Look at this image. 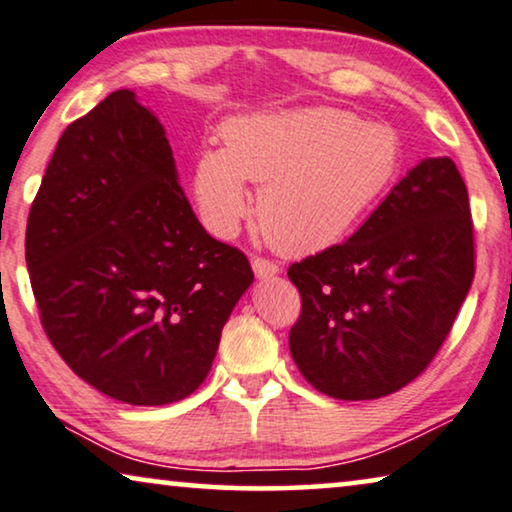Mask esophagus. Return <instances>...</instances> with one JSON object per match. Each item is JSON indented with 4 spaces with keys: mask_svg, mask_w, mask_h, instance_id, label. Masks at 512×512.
Instances as JSON below:
<instances>
[{
    "mask_svg": "<svg viewBox=\"0 0 512 512\" xmlns=\"http://www.w3.org/2000/svg\"><path fill=\"white\" fill-rule=\"evenodd\" d=\"M253 271L259 280H266V278H273L276 273L280 271L278 264H273L271 259H264V257H253Z\"/></svg>",
    "mask_w": 512,
    "mask_h": 512,
    "instance_id": "1",
    "label": "esophagus"
}]
</instances>
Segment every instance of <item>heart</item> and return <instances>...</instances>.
Masks as SVG:
<instances>
[{
	"label": "heart",
	"instance_id": "b5f03b06",
	"mask_svg": "<svg viewBox=\"0 0 512 512\" xmlns=\"http://www.w3.org/2000/svg\"><path fill=\"white\" fill-rule=\"evenodd\" d=\"M223 149L195 160L193 193L209 230L230 239L250 213L273 246L317 253L349 232L395 177L400 144L391 128L338 108L259 112L227 121Z\"/></svg>",
	"mask_w": 512,
	"mask_h": 512
}]
</instances>
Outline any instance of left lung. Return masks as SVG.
<instances>
[{"label": "left lung", "mask_w": 512, "mask_h": 512, "mask_svg": "<svg viewBox=\"0 0 512 512\" xmlns=\"http://www.w3.org/2000/svg\"><path fill=\"white\" fill-rule=\"evenodd\" d=\"M476 271L474 223L451 158H425L345 243L289 266L301 315L289 352L335 400H375L432 363Z\"/></svg>", "instance_id": "left-lung-1"}]
</instances>
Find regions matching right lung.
Masks as SVG:
<instances>
[{"instance_id":"obj_1","label":"right lung","mask_w":512,"mask_h":512,"mask_svg":"<svg viewBox=\"0 0 512 512\" xmlns=\"http://www.w3.org/2000/svg\"><path fill=\"white\" fill-rule=\"evenodd\" d=\"M43 331L80 379L160 407L207 379L220 331L253 282L183 195L163 126L128 89L61 133L27 218Z\"/></svg>"}]
</instances>
